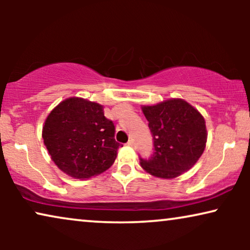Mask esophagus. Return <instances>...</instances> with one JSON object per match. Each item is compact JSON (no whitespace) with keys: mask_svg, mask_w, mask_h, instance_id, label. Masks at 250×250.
<instances>
[{"mask_svg":"<svg viewBox=\"0 0 250 250\" xmlns=\"http://www.w3.org/2000/svg\"><path fill=\"white\" fill-rule=\"evenodd\" d=\"M127 146H135V142H134V140H133V139L128 140V142H127Z\"/></svg>","mask_w":250,"mask_h":250,"instance_id":"esophagus-1","label":"esophagus"}]
</instances>
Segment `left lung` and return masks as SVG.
<instances>
[{
    "label": "left lung",
    "instance_id": "obj_1",
    "mask_svg": "<svg viewBox=\"0 0 250 250\" xmlns=\"http://www.w3.org/2000/svg\"><path fill=\"white\" fill-rule=\"evenodd\" d=\"M142 111L153 138L155 152L140 158L146 173L160 179H174L189 170L203 155L207 142L203 115L183 99H169Z\"/></svg>",
    "mask_w": 250,
    "mask_h": 250
}]
</instances>
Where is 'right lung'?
<instances>
[{
  "instance_id": "obj_1",
  "label": "right lung",
  "mask_w": 250,
  "mask_h": 250,
  "mask_svg": "<svg viewBox=\"0 0 250 250\" xmlns=\"http://www.w3.org/2000/svg\"><path fill=\"white\" fill-rule=\"evenodd\" d=\"M42 138L59 169L80 180L107 170L121 146L115 140L114 123L104 117V105L76 97L50 112Z\"/></svg>"
}]
</instances>
